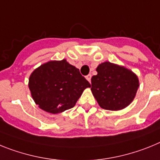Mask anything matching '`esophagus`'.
Instances as JSON below:
<instances>
[{"instance_id":"esophagus-1","label":"esophagus","mask_w":160,"mask_h":160,"mask_svg":"<svg viewBox=\"0 0 160 160\" xmlns=\"http://www.w3.org/2000/svg\"><path fill=\"white\" fill-rule=\"evenodd\" d=\"M91 78H92V76L91 75H88V76H86V79L88 80V82H91Z\"/></svg>"}]
</instances>
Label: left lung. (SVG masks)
<instances>
[{"instance_id": "left-lung-1", "label": "left lung", "mask_w": 160, "mask_h": 160, "mask_svg": "<svg viewBox=\"0 0 160 160\" xmlns=\"http://www.w3.org/2000/svg\"><path fill=\"white\" fill-rule=\"evenodd\" d=\"M97 75L92 77L94 97L102 109L120 110L134 100L138 79L134 72L114 63L105 62L97 68Z\"/></svg>"}]
</instances>
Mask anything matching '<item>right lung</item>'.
Masks as SVG:
<instances>
[{"label":"right lung","instance_id":"add662e5","mask_svg":"<svg viewBox=\"0 0 160 160\" xmlns=\"http://www.w3.org/2000/svg\"><path fill=\"white\" fill-rule=\"evenodd\" d=\"M89 82L66 59L50 61L32 72L29 88L35 103L48 113L72 109Z\"/></svg>","mask_w":160,"mask_h":160}]
</instances>
